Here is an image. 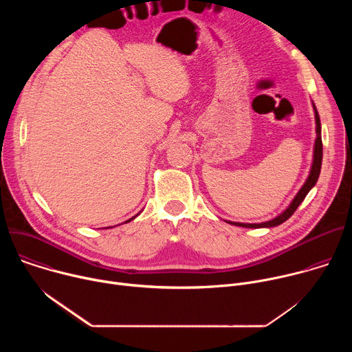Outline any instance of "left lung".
I'll return each mask as SVG.
<instances>
[{"mask_svg":"<svg viewBox=\"0 0 352 352\" xmlns=\"http://www.w3.org/2000/svg\"><path fill=\"white\" fill-rule=\"evenodd\" d=\"M312 107H314V113H315V122H316V139H315V144H314V160H312V166H311V171L309 175L307 178V181L304 182V185L300 186V189L298 190V193L295 195V197L291 200V204L288 205V208L285 210H283L278 216H276L274 219L265 221V223H236V221H228L226 220V223L231 224V226H238V227H243V228H272L276 226L283 224L284 221H287L294 212L298 209V206L302 204V200L305 199V196L309 193V190L316 185L318 178L320 175V168H322V159H323V144H322V125H320V118H319V113L316 110L315 103L312 102Z\"/></svg>","mask_w":352,"mask_h":352,"instance_id":"8db88e82","label":"left lung"}]
</instances>
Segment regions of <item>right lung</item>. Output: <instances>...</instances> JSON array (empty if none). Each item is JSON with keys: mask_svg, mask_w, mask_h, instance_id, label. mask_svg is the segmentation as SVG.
Segmentation results:
<instances>
[{"mask_svg": "<svg viewBox=\"0 0 352 352\" xmlns=\"http://www.w3.org/2000/svg\"><path fill=\"white\" fill-rule=\"evenodd\" d=\"M136 216H139V213H138V214H136ZM136 216H133V217H132V219H129V220H126V221H125V223H129V221H132V220H133V219H135V217H136ZM106 228H111V227H106Z\"/></svg>", "mask_w": 352, "mask_h": 352, "instance_id": "1", "label": "right lung"}]
</instances>
